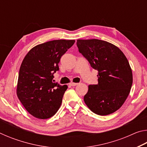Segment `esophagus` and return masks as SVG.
<instances>
[{
	"instance_id": "34e87169",
	"label": "esophagus",
	"mask_w": 147,
	"mask_h": 147,
	"mask_svg": "<svg viewBox=\"0 0 147 147\" xmlns=\"http://www.w3.org/2000/svg\"><path fill=\"white\" fill-rule=\"evenodd\" d=\"M77 85H78V83H74V82L70 83V86H76Z\"/></svg>"
}]
</instances>
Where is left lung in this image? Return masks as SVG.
Wrapping results in <instances>:
<instances>
[{"label":"left lung","instance_id":"obj_1","mask_svg":"<svg viewBox=\"0 0 147 147\" xmlns=\"http://www.w3.org/2000/svg\"><path fill=\"white\" fill-rule=\"evenodd\" d=\"M80 53L98 72V84L89 86L84 102L93 113L107 115L121 108L133 82L127 58L118 47L99 39H78Z\"/></svg>","mask_w":147,"mask_h":147}]
</instances>
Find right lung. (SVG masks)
Returning a JSON list of instances; mask_svg holds the SVG:
<instances>
[{
    "instance_id": "1",
    "label": "right lung",
    "mask_w": 147,
    "mask_h": 147,
    "mask_svg": "<svg viewBox=\"0 0 147 147\" xmlns=\"http://www.w3.org/2000/svg\"><path fill=\"white\" fill-rule=\"evenodd\" d=\"M74 40H54L38 45L24 57L19 69L17 94L32 115L46 119L60 107L67 86L53 82L59 71L61 57L73 45Z\"/></svg>"
}]
</instances>
